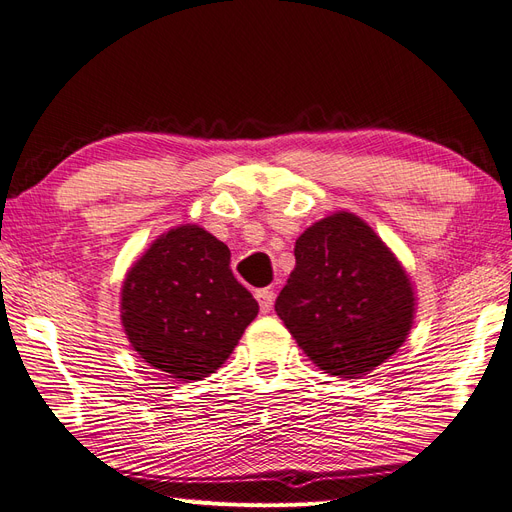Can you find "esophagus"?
<instances>
[{
  "instance_id": "34e87169",
  "label": "esophagus",
  "mask_w": 512,
  "mask_h": 512,
  "mask_svg": "<svg viewBox=\"0 0 512 512\" xmlns=\"http://www.w3.org/2000/svg\"><path fill=\"white\" fill-rule=\"evenodd\" d=\"M273 299H275V294H273V290H269V288H265V290H258V292H256V301H258V305H260V312H262V314L271 312Z\"/></svg>"
}]
</instances>
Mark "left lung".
Wrapping results in <instances>:
<instances>
[{"label": "left lung", "instance_id": "obj_1", "mask_svg": "<svg viewBox=\"0 0 512 512\" xmlns=\"http://www.w3.org/2000/svg\"><path fill=\"white\" fill-rule=\"evenodd\" d=\"M288 284L275 312L324 374L361 378L410 335L414 286L378 232L359 215L335 211L294 243Z\"/></svg>", "mask_w": 512, "mask_h": 512}]
</instances>
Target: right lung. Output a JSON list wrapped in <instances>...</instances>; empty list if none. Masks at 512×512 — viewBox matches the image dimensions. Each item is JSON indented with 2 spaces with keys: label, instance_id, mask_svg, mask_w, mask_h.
<instances>
[{
  "label": "right lung",
  "instance_id": "1",
  "mask_svg": "<svg viewBox=\"0 0 512 512\" xmlns=\"http://www.w3.org/2000/svg\"><path fill=\"white\" fill-rule=\"evenodd\" d=\"M119 312L145 363L190 382L224 365L258 303L232 275L226 243L198 224H179L128 269Z\"/></svg>",
  "mask_w": 512,
  "mask_h": 512
}]
</instances>
